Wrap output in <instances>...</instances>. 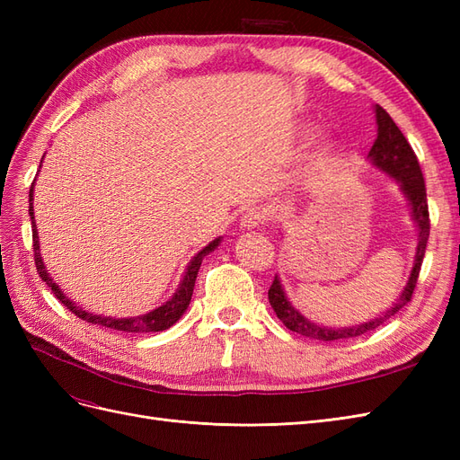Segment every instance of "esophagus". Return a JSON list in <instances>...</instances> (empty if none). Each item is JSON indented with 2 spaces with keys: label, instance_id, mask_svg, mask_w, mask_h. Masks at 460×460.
<instances>
[{
  "label": "esophagus",
  "instance_id": "esophagus-1",
  "mask_svg": "<svg viewBox=\"0 0 460 460\" xmlns=\"http://www.w3.org/2000/svg\"><path fill=\"white\" fill-rule=\"evenodd\" d=\"M264 222H267V211L261 207H253V208H247L242 217V228L243 230H253V228H261Z\"/></svg>",
  "mask_w": 460,
  "mask_h": 460
}]
</instances>
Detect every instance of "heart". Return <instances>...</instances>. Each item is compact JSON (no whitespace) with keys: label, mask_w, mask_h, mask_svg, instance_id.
<instances>
[{"label":"heart","mask_w":460,"mask_h":460,"mask_svg":"<svg viewBox=\"0 0 460 460\" xmlns=\"http://www.w3.org/2000/svg\"><path fill=\"white\" fill-rule=\"evenodd\" d=\"M332 153H333V144L330 140H323L318 144L316 151L313 153V159L309 163V169H307V174L313 176L316 174L318 171H323L324 166L328 164V161L332 159Z\"/></svg>","instance_id":"heart-1"}]
</instances>
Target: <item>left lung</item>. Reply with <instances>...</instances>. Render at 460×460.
Listing matches in <instances>:
<instances>
[{"label":"left lung","instance_id":"1","mask_svg":"<svg viewBox=\"0 0 460 460\" xmlns=\"http://www.w3.org/2000/svg\"><path fill=\"white\" fill-rule=\"evenodd\" d=\"M374 113H376V124H378V136H376V142L368 151V161L374 169H378L389 178L395 180L399 184V190L402 191V196H405L411 207V218L416 228V249H414L412 269L405 288L401 289V294L392 307L384 311L382 314L372 316L370 320H367V323L341 326V328L318 324L314 320L299 313L288 299L280 278L274 276V282L269 289V301L272 305L276 316L282 320V324L288 330L297 332L301 336H307L313 340H320V341L349 340V338L363 336V333H368L378 326H382L387 318L397 314L411 301L416 280H419L422 261H424L426 243L429 238V215H428L424 176L420 171L419 159H416L412 147L407 142V137L402 136V132L397 128L394 119L389 117L380 105H374Z\"/></svg>","mask_w":460,"mask_h":460}]
</instances>
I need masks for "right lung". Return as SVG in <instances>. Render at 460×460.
<instances>
[{
  "label": "right lung",
  "mask_w": 460,
  "mask_h": 460,
  "mask_svg": "<svg viewBox=\"0 0 460 460\" xmlns=\"http://www.w3.org/2000/svg\"><path fill=\"white\" fill-rule=\"evenodd\" d=\"M34 184L36 182H32L31 191H29V215H31V220H32V240H34L36 269H38V274H40L41 280H44L51 288L55 297H58L68 311L75 313L78 318L86 320V323H92V324H97V326H105V328H111V330H119V332H130V333L163 332V330L171 328L172 324L178 323L180 316L186 313L188 305L191 301L193 286H196V278H198V272H199V267H201V261L218 247V243L222 242L220 235H218V238H215L208 245H205L201 252L188 262V269L184 272V278H182V280H180V284H178L176 291L172 294V297L166 301V303H163L161 307L153 309V311H149L146 314L128 316V318H115V316L93 314V313H88V311H84L82 307H78L75 301L68 299L61 291V288L53 282V278L49 276V272L46 269L44 259H41V253H40L38 230H36V222H34Z\"/></svg>",
  "instance_id": "add662e5"
}]
</instances>
